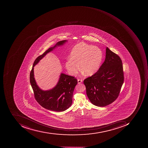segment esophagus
Returning a JSON list of instances; mask_svg holds the SVG:
<instances>
[{"instance_id": "esophagus-1", "label": "esophagus", "mask_w": 148, "mask_h": 148, "mask_svg": "<svg viewBox=\"0 0 148 148\" xmlns=\"http://www.w3.org/2000/svg\"><path fill=\"white\" fill-rule=\"evenodd\" d=\"M77 80L78 83V84L81 83H82V81H83V80H82V79H77Z\"/></svg>"}]
</instances>
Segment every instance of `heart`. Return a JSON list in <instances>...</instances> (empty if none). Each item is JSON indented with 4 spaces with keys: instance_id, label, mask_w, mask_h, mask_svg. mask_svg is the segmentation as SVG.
<instances>
[{
    "instance_id": "obj_1",
    "label": "heart",
    "mask_w": 148,
    "mask_h": 148,
    "mask_svg": "<svg viewBox=\"0 0 148 148\" xmlns=\"http://www.w3.org/2000/svg\"><path fill=\"white\" fill-rule=\"evenodd\" d=\"M102 59V52L99 47L79 43L72 49L70 59L66 62L65 67L70 74L74 75L78 72L80 65L85 74L91 75L98 70Z\"/></svg>"
}]
</instances>
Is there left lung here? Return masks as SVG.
Here are the masks:
<instances>
[{
	"instance_id": "8db88e82",
	"label": "left lung",
	"mask_w": 148,
	"mask_h": 148,
	"mask_svg": "<svg viewBox=\"0 0 148 148\" xmlns=\"http://www.w3.org/2000/svg\"><path fill=\"white\" fill-rule=\"evenodd\" d=\"M124 80L121 58L107 47L104 62L94 74L84 80V84L91 102L97 106L104 107L118 98Z\"/></svg>"
}]
</instances>
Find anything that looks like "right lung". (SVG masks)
<instances>
[{"label": "right lung", "mask_w": 148, "mask_h": 148, "mask_svg": "<svg viewBox=\"0 0 148 148\" xmlns=\"http://www.w3.org/2000/svg\"><path fill=\"white\" fill-rule=\"evenodd\" d=\"M65 40L58 42L54 47H50L41 55L37 57L30 72V82L34 92V97L41 106L53 111L63 112L72 105L73 93L77 80L74 76L62 73L56 86L49 91L41 90L36 83L34 77V67L47 53L51 51L57 46L63 45Z\"/></svg>", "instance_id": "right-lung-1"}]
</instances>
